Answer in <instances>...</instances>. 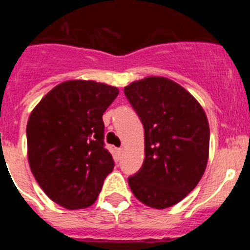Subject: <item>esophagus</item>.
<instances>
[{
  "instance_id": "esophagus-1",
  "label": "esophagus",
  "mask_w": 250,
  "mask_h": 250,
  "mask_svg": "<svg viewBox=\"0 0 250 250\" xmlns=\"http://www.w3.org/2000/svg\"><path fill=\"white\" fill-rule=\"evenodd\" d=\"M123 151H124L123 147H119V149H116V152H118L119 155H121V154H123Z\"/></svg>"
}]
</instances>
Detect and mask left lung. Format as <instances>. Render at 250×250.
<instances>
[{
    "label": "left lung",
    "instance_id": "1",
    "mask_svg": "<svg viewBox=\"0 0 250 250\" xmlns=\"http://www.w3.org/2000/svg\"><path fill=\"white\" fill-rule=\"evenodd\" d=\"M124 92L145 134L144 163L127 179L130 189L147 207H173L198 185L207 167V115L190 92L167 77H145Z\"/></svg>",
    "mask_w": 250,
    "mask_h": 250
}]
</instances>
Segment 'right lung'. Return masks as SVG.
<instances>
[{
  "label": "right lung",
  "mask_w": 250,
  "mask_h": 250,
  "mask_svg": "<svg viewBox=\"0 0 250 250\" xmlns=\"http://www.w3.org/2000/svg\"><path fill=\"white\" fill-rule=\"evenodd\" d=\"M118 87L96 81L59 83L28 118L27 156L36 182L52 202L75 210L95 203L114 160L104 144L103 115Z\"/></svg>",
  "instance_id": "right-lung-1"
}]
</instances>
